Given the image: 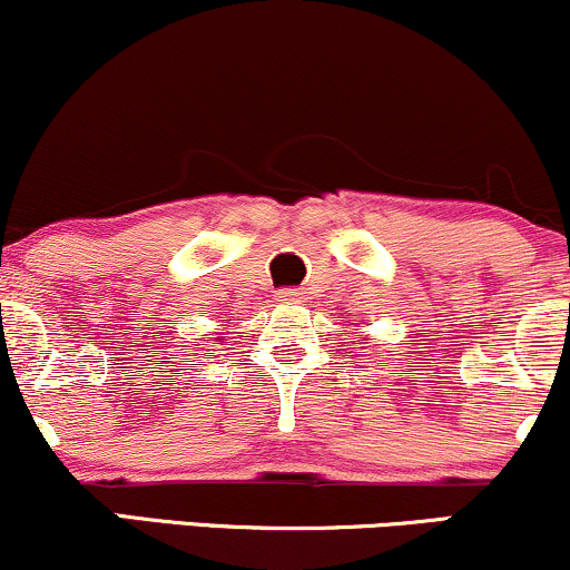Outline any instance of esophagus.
Returning a JSON list of instances; mask_svg holds the SVG:
<instances>
[{"label": "esophagus", "mask_w": 570, "mask_h": 570, "mask_svg": "<svg viewBox=\"0 0 570 570\" xmlns=\"http://www.w3.org/2000/svg\"><path fill=\"white\" fill-rule=\"evenodd\" d=\"M276 299H278V303H303L305 292H299V289H278Z\"/></svg>", "instance_id": "obj_1"}]
</instances>
